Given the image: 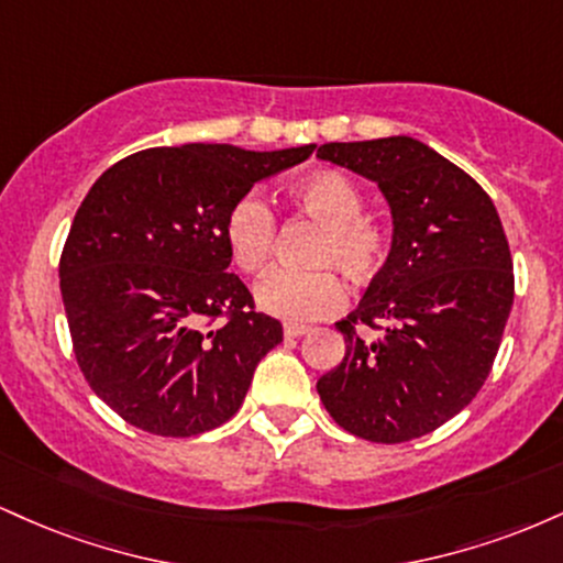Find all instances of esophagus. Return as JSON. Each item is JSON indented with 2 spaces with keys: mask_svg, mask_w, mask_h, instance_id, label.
<instances>
[{
  "mask_svg": "<svg viewBox=\"0 0 563 563\" xmlns=\"http://www.w3.org/2000/svg\"><path fill=\"white\" fill-rule=\"evenodd\" d=\"M307 331H309V328L301 325V322H286V328H283L286 339H299V335H303Z\"/></svg>",
  "mask_w": 563,
  "mask_h": 563,
  "instance_id": "esophagus-1",
  "label": "esophagus"
}]
</instances>
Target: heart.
<instances>
[{
	"mask_svg": "<svg viewBox=\"0 0 563 563\" xmlns=\"http://www.w3.org/2000/svg\"><path fill=\"white\" fill-rule=\"evenodd\" d=\"M296 209L322 224L312 251L320 269H273L256 283L262 312L288 322L320 320L344 307V283L328 267L352 280H371L389 254V235L376 219L363 214V192L346 174L322 169L290 185ZM277 219L260 192H243L224 217V243L232 262L245 273H260L275 251Z\"/></svg>",
	"mask_w": 563,
	"mask_h": 563,
	"instance_id": "obj_1",
	"label": "heart"
}]
</instances>
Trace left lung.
<instances>
[{
	"label": "left lung",
	"instance_id": "left-lung-1",
	"mask_svg": "<svg viewBox=\"0 0 563 563\" xmlns=\"http://www.w3.org/2000/svg\"><path fill=\"white\" fill-rule=\"evenodd\" d=\"M318 158L373 179L394 224L386 264L335 322L346 354L318 394L349 434L410 442L457 416L493 371L514 303L506 232L479 183L412 137L328 142Z\"/></svg>",
	"mask_w": 563,
	"mask_h": 563
}]
</instances>
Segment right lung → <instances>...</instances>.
I'll return each mask as SVG.
<instances>
[{"instance_id": "obj_1", "label": "right lung", "mask_w": 563, "mask_h": 563, "mask_svg": "<svg viewBox=\"0 0 563 563\" xmlns=\"http://www.w3.org/2000/svg\"><path fill=\"white\" fill-rule=\"evenodd\" d=\"M312 151L147 147L81 200L60 256L63 307L84 378L126 423L196 437L243 405L283 325L228 273L224 217L254 183Z\"/></svg>"}]
</instances>
